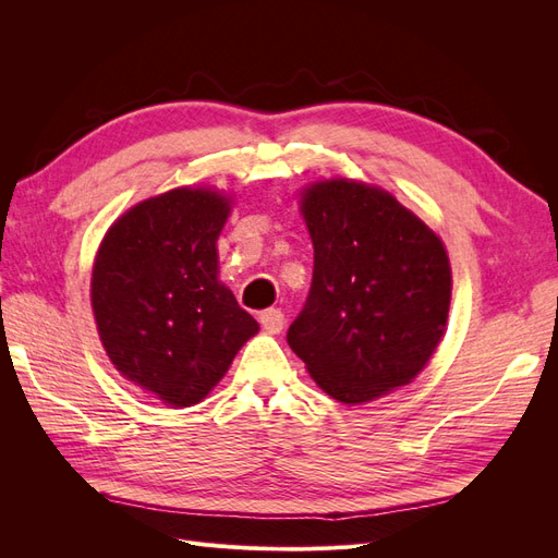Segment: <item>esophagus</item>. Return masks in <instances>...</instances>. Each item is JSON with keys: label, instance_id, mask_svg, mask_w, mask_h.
Wrapping results in <instances>:
<instances>
[{"label": "esophagus", "instance_id": "obj_1", "mask_svg": "<svg viewBox=\"0 0 558 558\" xmlns=\"http://www.w3.org/2000/svg\"><path fill=\"white\" fill-rule=\"evenodd\" d=\"M283 324H286V320H283L281 310H265V312H260V326H263L267 332H272V335L281 332Z\"/></svg>", "mask_w": 558, "mask_h": 558}]
</instances>
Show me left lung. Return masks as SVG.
Here are the masks:
<instances>
[{"label":"left lung","mask_w":558,"mask_h":558,"mask_svg":"<svg viewBox=\"0 0 558 558\" xmlns=\"http://www.w3.org/2000/svg\"><path fill=\"white\" fill-rule=\"evenodd\" d=\"M314 244L312 291L289 328L310 377L344 404L408 386L447 332L442 240L379 185L332 177L298 195Z\"/></svg>","instance_id":"left-lung-1"}]
</instances>
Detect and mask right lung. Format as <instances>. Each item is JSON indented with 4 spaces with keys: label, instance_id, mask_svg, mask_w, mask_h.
Segmentation results:
<instances>
[{
    "label": "right lung",
    "instance_id": "obj_1",
    "mask_svg": "<svg viewBox=\"0 0 558 558\" xmlns=\"http://www.w3.org/2000/svg\"><path fill=\"white\" fill-rule=\"evenodd\" d=\"M234 197L179 185L111 223L95 253L93 316L118 375L167 408L209 396L260 330L218 279V238Z\"/></svg>",
    "mask_w": 558,
    "mask_h": 558
}]
</instances>
